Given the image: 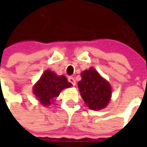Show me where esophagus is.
<instances>
[{
	"label": "esophagus",
	"mask_w": 147,
	"mask_h": 147,
	"mask_svg": "<svg viewBox=\"0 0 147 147\" xmlns=\"http://www.w3.org/2000/svg\"><path fill=\"white\" fill-rule=\"evenodd\" d=\"M68 80H69V82L72 83V85L73 86H75V84H76V82H75V79L73 78V77H69V78H68Z\"/></svg>",
	"instance_id": "1"
}]
</instances>
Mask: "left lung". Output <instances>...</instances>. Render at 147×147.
Wrapping results in <instances>:
<instances>
[{"label":"left lung","instance_id":"left-lung-1","mask_svg":"<svg viewBox=\"0 0 147 147\" xmlns=\"http://www.w3.org/2000/svg\"><path fill=\"white\" fill-rule=\"evenodd\" d=\"M82 80L78 82V88L83 100L90 109L98 110L105 108L110 101L111 88L109 82L100 76L92 68L83 71Z\"/></svg>","mask_w":147,"mask_h":147}]
</instances>
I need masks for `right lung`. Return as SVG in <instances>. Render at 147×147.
Returning a JSON list of instances; mask_svg holds the SVG:
<instances>
[{"label":"right lung","instance_id":"right-lung-1","mask_svg":"<svg viewBox=\"0 0 147 147\" xmlns=\"http://www.w3.org/2000/svg\"><path fill=\"white\" fill-rule=\"evenodd\" d=\"M72 84L68 82L65 76H57L54 72L46 70L34 86L33 93L42 104L49 105L63 89L70 88Z\"/></svg>","mask_w":147,"mask_h":147}]
</instances>
